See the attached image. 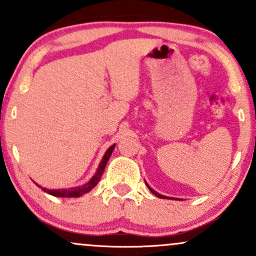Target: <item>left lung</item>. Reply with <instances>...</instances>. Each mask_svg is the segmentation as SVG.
<instances>
[{"label": "left lung", "instance_id": "1", "mask_svg": "<svg viewBox=\"0 0 256 256\" xmlns=\"http://www.w3.org/2000/svg\"><path fill=\"white\" fill-rule=\"evenodd\" d=\"M146 186H148V189H149V190H150V192H152V194H154V195H155V196H158V198H167V196L160 195V194H158V192H155V190H152V188H150V186H149V185H148V184H146Z\"/></svg>", "mask_w": 256, "mask_h": 256}]
</instances>
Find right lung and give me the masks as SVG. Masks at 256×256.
<instances>
[{
	"mask_svg": "<svg viewBox=\"0 0 256 256\" xmlns=\"http://www.w3.org/2000/svg\"><path fill=\"white\" fill-rule=\"evenodd\" d=\"M114 146H116V144H113L108 148V150L106 152L104 158H102V161L100 162V166H98V171H96V173H95V176H94V177L91 178L86 184L82 185V186L71 188V189H61V190H48V189H46V188H42L43 192H48L49 195L56 196V198H79V196L89 192L92 188H95L96 185H98L100 179H101V177H102V174H104L106 165H107V161L110 160L112 152H113Z\"/></svg>",
	"mask_w": 256,
	"mask_h": 256,
	"instance_id": "1",
	"label": "right lung"
}]
</instances>
